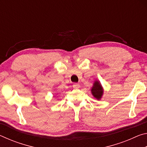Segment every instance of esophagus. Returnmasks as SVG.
<instances>
[{"mask_svg": "<svg viewBox=\"0 0 147 147\" xmlns=\"http://www.w3.org/2000/svg\"><path fill=\"white\" fill-rule=\"evenodd\" d=\"M73 87L74 88H75V89H78V88H80V84H76V83H74L73 85Z\"/></svg>", "mask_w": 147, "mask_h": 147, "instance_id": "34e87169", "label": "esophagus"}]
</instances>
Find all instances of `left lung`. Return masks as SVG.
Segmentation results:
<instances>
[{
    "label": "left lung",
    "mask_w": 147,
    "mask_h": 147,
    "mask_svg": "<svg viewBox=\"0 0 147 147\" xmlns=\"http://www.w3.org/2000/svg\"><path fill=\"white\" fill-rule=\"evenodd\" d=\"M91 92L93 95L95 97L96 99H100L102 97V95L103 94V90L102 88V86L98 82V81H96L94 83L93 87L92 88Z\"/></svg>",
    "instance_id": "left-lung-1"
}]
</instances>
